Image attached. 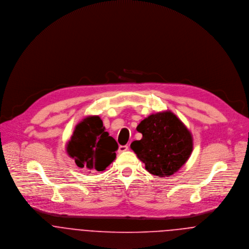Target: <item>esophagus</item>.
Returning <instances> with one entry per match:
<instances>
[{
    "label": "esophagus",
    "instance_id": "obj_1",
    "mask_svg": "<svg viewBox=\"0 0 249 249\" xmlns=\"http://www.w3.org/2000/svg\"><path fill=\"white\" fill-rule=\"evenodd\" d=\"M128 149V146L127 145H120L119 146V149H118V151L120 152V153H122V152H124V151H126Z\"/></svg>",
    "mask_w": 249,
    "mask_h": 249
}]
</instances>
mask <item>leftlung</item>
<instances>
[{
  "mask_svg": "<svg viewBox=\"0 0 249 249\" xmlns=\"http://www.w3.org/2000/svg\"><path fill=\"white\" fill-rule=\"evenodd\" d=\"M137 130L141 140L133 141L131 149L156 177L173 176L188 161L193 151V135L172 111H162L144 118Z\"/></svg>",
  "mask_w": 249,
  "mask_h": 249,
  "instance_id": "8db88e82",
  "label": "left lung"
}]
</instances>
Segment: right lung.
<instances>
[{"mask_svg":"<svg viewBox=\"0 0 249 249\" xmlns=\"http://www.w3.org/2000/svg\"><path fill=\"white\" fill-rule=\"evenodd\" d=\"M118 143L106 131L99 116H87L79 122L66 144L67 154L79 168L103 172L115 160Z\"/></svg>","mask_w":249,"mask_h":249,"instance_id":"right-lung-1","label":"right lung"}]
</instances>
